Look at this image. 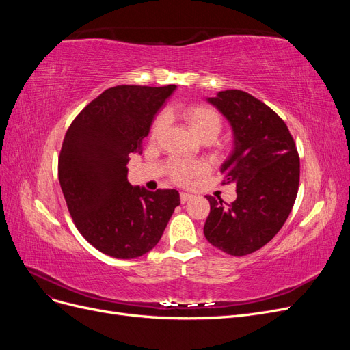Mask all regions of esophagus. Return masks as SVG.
<instances>
[{
	"mask_svg": "<svg viewBox=\"0 0 350 350\" xmlns=\"http://www.w3.org/2000/svg\"><path fill=\"white\" fill-rule=\"evenodd\" d=\"M193 196L191 194H188V193H181V194H179V198H181V203L184 204V203H187V201L189 200V198H191Z\"/></svg>",
	"mask_w": 350,
	"mask_h": 350,
	"instance_id": "1",
	"label": "esophagus"
}]
</instances>
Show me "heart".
Segmentation results:
<instances>
[{"instance_id": "obj_1", "label": "heart", "mask_w": 350, "mask_h": 350, "mask_svg": "<svg viewBox=\"0 0 350 350\" xmlns=\"http://www.w3.org/2000/svg\"><path fill=\"white\" fill-rule=\"evenodd\" d=\"M181 116L184 122L187 124L188 130L191 131L198 140L204 143L213 142L219 135L221 125H224L220 113L215 108L208 107V105H201V103L188 105V107L181 109ZM163 126H165V116L163 115L156 116L150 126L152 140L159 137V134H161L163 130ZM203 172H204V166L200 163L176 161L171 165L172 181L181 185L188 184L193 178L201 175Z\"/></svg>"}]
</instances>
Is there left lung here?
Instances as JSON below:
<instances>
[{
	"mask_svg": "<svg viewBox=\"0 0 350 350\" xmlns=\"http://www.w3.org/2000/svg\"><path fill=\"white\" fill-rule=\"evenodd\" d=\"M207 100L234 131V152L220 172L224 184L237 187V200L226 204L206 196L204 237L220 251L242 257L266 245L284 225L298 194L299 154L288 125L250 93L224 90Z\"/></svg>",
	"mask_w": 350,
	"mask_h": 350,
	"instance_id": "left-lung-1",
	"label": "left lung"
}]
</instances>
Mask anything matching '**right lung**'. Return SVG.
<instances>
[{
    "mask_svg": "<svg viewBox=\"0 0 350 350\" xmlns=\"http://www.w3.org/2000/svg\"><path fill=\"white\" fill-rule=\"evenodd\" d=\"M175 88H111L66 133L58 157L62 194L80 234L107 256L130 260L149 252L179 206L176 189L152 193L126 178L130 154H142L154 115Z\"/></svg>",
    "mask_w": 350,
    "mask_h": 350,
    "instance_id": "add662e5",
    "label": "right lung"
}]
</instances>
